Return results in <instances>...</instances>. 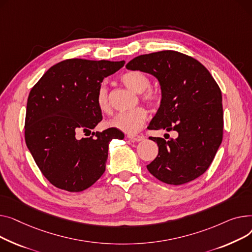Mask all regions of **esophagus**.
Segmentation results:
<instances>
[{
  "label": "esophagus",
  "instance_id": "34e87169",
  "mask_svg": "<svg viewBox=\"0 0 252 252\" xmlns=\"http://www.w3.org/2000/svg\"><path fill=\"white\" fill-rule=\"evenodd\" d=\"M128 138L131 140V141H136V142H138V141H142L143 139H144V136H142V135H128Z\"/></svg>",
  "mask_w": 252,
  "mask_h": 252
}]
</instances>
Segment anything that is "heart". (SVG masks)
Listing matches in <instances>:
<instances>
[{"instance_id": "heart-1", "label": "heart", "mask_w": 252, "mask_h": 252, "mask_svg": "<svg viewBox=\"0 0 252 252\" xmlns=\"http://www.w3.org/2000/svg\"><path fill=\"white\" fill-rule=\"evenodd\" d=\"M122 82L134 93L141 94L142 98L150 102L156 103L158 100V92L149 88L151 85L150 78L144 73L139 71H129L123 74L121 77ZM96 103L98 109L102 113H108L111 110L108 88L105 85L99 86L96 94ZM146 120V111L143 108H135L128 112L117 114L113 119L108 122L109 127L116 128L129 134H134L144 125Z\"/></svg>"}]
</instances>
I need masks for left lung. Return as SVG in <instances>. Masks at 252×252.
<instances>
[{
	"label": "left lung",
	"mask_w": 252,
	"mask_h": 252,
	"mask_svg": "<svg viewBox=\"0 0 252 252\" xmlns=\"http://www.w3.org/2000/svg\"><path fill=\"white\" fill-rule=\"evenodd\" d=\"M156 77L160 103L149 129L178 133L168 140L150 137L158 155L146 168L159 181L181 185L211 166L223 139V105L219 85L201 63L175 51L138 56L126 65Z\"/></svg>",
	"instance_id": "8db88e82"
}]
</instances>
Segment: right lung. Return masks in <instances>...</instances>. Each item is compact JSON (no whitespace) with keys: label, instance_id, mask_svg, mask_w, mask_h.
<instances>
[{"label":"right lung","instance_id":"1","mask_svg":"<svg viewBox=\"0 0 252 252\" xmlns=\"http://www.w3.org/2000/svg\"><path fill=\"white\" fill-rule=\"evenodd\" d=\"M125 62L69 59L51 67L28 95L25 141L43 176L56 187L79 192L106 170L109 144L123 139L116 128L93 132L101 121L96 94L103 78ZM86 135V134H85Z\"/></svg>","mask_w":252,"mask_h":252}]
</instances>
